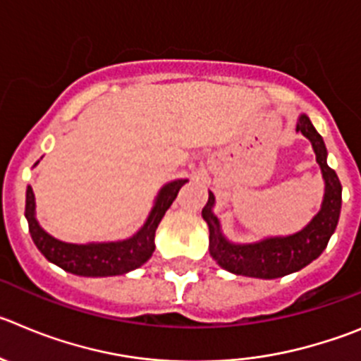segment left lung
Segmentation results:
<instances>
[{"instance_id":"left-lung-1","label":"left lung","mask_w":361,"mask_h":361,"mask_svg":"<svg viewBox=\"0 0 361 361\" xmlns=\"http://www.w3.org/2000/svg\"><path fill=\"white\" fill-rule=\"evenodd\" d=\"M297 132H302L312 141L317 163L322 170V177L326 180L322 207L300 233L284 238H267L249 245H234L221 236L218 218L213 214L214 195L209 193V200L204 206L202 216L209 226V254L221 269L238 276L276 279L304 269L327 247V241L335 233L342 209V184L335 170L327 166L326 145L308 116H300Z\"/></svg>"}]
</instances>
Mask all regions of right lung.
Masks as SVG:
<instances>
[{
  "mask_svg": "<svg viewBox=\"0 0 361 361\" xmlns=\"http://www.w3.org/2000/svg\"><path fill=\"white\" fill-rule=\"evenodd\" d=\"M186 183L188 180L180 178V180L166 184L159 193L154 209H152L143 229L135 236L123 241L75 245V243H64V241L55 240L46 231H42L35 220L34 191L30 186L26 190L25 216L28 220V229L35 247L41 250L46 259L61 267L62 270L84 277L121 276V274L130 272V270L141 267L145 261L150 259L155 250L154 238L159 221L164 216L171 202L177 198L178 190Z\"/></svg>",
  "mask_w": 361,
  "mask_h": 361,
  "instance_id": "right-lung-1",
  "label": "right lung"
}]
</instances>
